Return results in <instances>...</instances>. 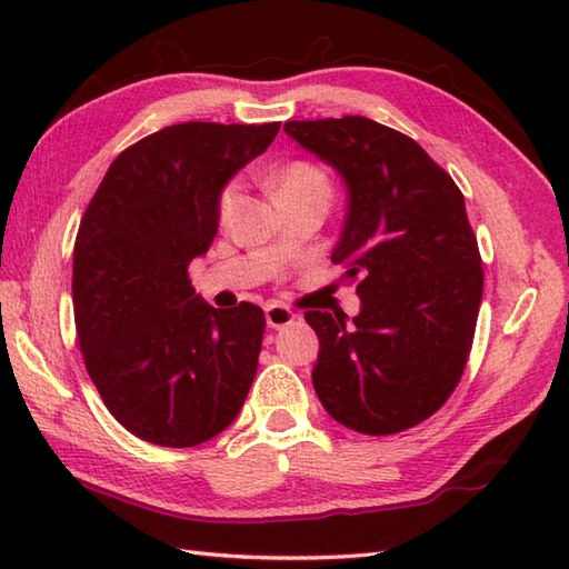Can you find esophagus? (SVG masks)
I'll list each match as a JSON object with an SVG mask.
<instances>
[{"mask_svg": "<svg viewBox=\"0 0 569 569\" xmlns=\"http://www.w3.org/2000/svg\"><path fill=\"white\" fill-rule=\"evenodd\" d=\"M296 320V312L288 310L286 306H269L266 308V325L273 330H281L286 325H291Z\"/></svg>", "mask_w": 569, "mask_h": 569, "instance_id": "1", "label": "esophagus"}]
</instances>
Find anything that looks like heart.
Segmentation results:
<instances>
[{"label":"heart","instance_id":"b5f03b06","mask_svg":"<svg viewBox=\"0 0 569 569\" xmlns=\"http://www.w3.org/2000/svg\"><path fill=\"white\" fill-rule=\"evenodd\" d=\"M273 188H276L278 200L308 196V192H322V196H330L328 176H325L318 166H312L308 161H293V163L283 166L273 178ZM239 198H241V190H239L237 183H229L222 190L220 204H217V212H220V222L232 220V214L237 212Z\"/></svg>","mask_w":569,"mask_h":569}]
</instances>
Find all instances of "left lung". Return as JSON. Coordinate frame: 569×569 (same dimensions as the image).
I'll return each instance as SVG.
<instances>
[{
	"instance_id": "obj_1",
	"label": "left lung",
	"mask_w": 569,
	"mask_h": 569,
	"mask_svg": "<svg viewBox=\"0 0 569 569\" xmlns=\"http://www.w3.org/2000/svg\"><path fill=\"white\" fill-rule=\"evenodd\" d=\"M283 129L345 180L332 263L345 266L361 300L352 320L306 312L320 340L316 393L349 430L413 428L450 398L475 340L485 271L465 196L420 143L373 119Z\"/></svg>"
}]
</instances>
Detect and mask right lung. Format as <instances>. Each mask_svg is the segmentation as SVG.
Here are the masks:
<instances>
[{"label":"right lung","instance_id":"right-lung-1","mask_svg":"<svg viewBox=\"0 0 569 569\" xmlns=\"http://www.w3.org/2000/svg\"><path fill=\"white\" fill-rule=\"evenodd\" d=\"M278 129L166 127L117 156L84 210L72 251L80 352L107 410L141 440L208 442L244 406L263 310L208 306L188 266L212 244L224 186Z\"/></svg>","mask_w":569,"mask_h":569}]
</instances>
